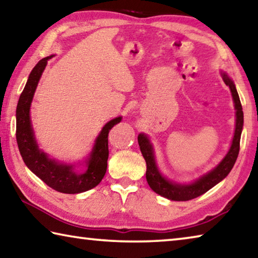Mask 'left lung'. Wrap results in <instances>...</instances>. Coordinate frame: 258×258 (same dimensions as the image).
I'll list each match as a JSON object with an SVG mask.
<instances>
[{"instance_id":"8db88e82","label":"left lung","mask_w":258,"mask_h":258,"mask_svg":"<svg viewBox=\"0 0 258 258\" xmlns=\"http://www.w3.org/2000/svg\"><path fill=\"white\" fill-rule=\"evenodd\" d=\"M222 76H223L225 84L230 87L231 93H232L233 97L235 110H237V113H235L237 115V121H235L234 137L228 155L225 156V158L221 161L220 165L215 169H213L212 172H209L202 178H199L198 181L192 183V184H175V183L169 182L165 177L161 176V174L159 173L155 163L154 151H152V147L149 140L143 134H140L138 137V142L140 146V150H141L143 158H145L147 164L146 177L148 184H149V186L156 194L163 196L165 198L175 200V202H186V200L197 198L199 196L204 195L205 192H207L209 189H212L214 185H216L218 182L223 180L230 173L231 169H232L235 160L238 158L240 150V137H241V131L243 126V111L233 82L225 74H222Z\"/></svg>"}]
</instances>
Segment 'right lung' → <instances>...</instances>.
<instances>
[{
  "label": "right lung",
  "instance_id": "obj_1",
  "mask_svg": "<svg viewBox=\"0 0 258 258\" xmlns=\"http://www.w3.org/2000/svg\"><path fill=\"white\" fill-rule=\"evenodd\" d=\"M51 56H46L38 61L30 73L23 93L20 94L16 111L17 143L26 166L45 184L62 194H80L97 186L106 174L109 156L108 134L109 131L121 120V117H117L104 125L95 141L84 174L74 172L72 166L58 164L56 161L47 158L44 152H41L38 149L34 139L33 128L30 125L29 108L38 81L45 69L47 60L51 59Z\"/></svg>",
  "mask_w": 258,
  "mask_h": 258
}]
</instances>
